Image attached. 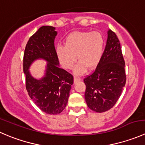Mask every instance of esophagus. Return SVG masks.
Segmentation results:
<instances>
[{"label": "esophagus", "mask_w": 145, "mask_h": 145, "mask_svg": "<svg viewBox=\"0 0 145 145\" xmlns=\"http://www.w3.org/2000/svg\"><path fill=\"white\" fill-rule=\"evenodd\" d=\"M81 80V78L78 76H74V83L77 82V81H80Z\"/></svg>", "instance_id": "obj_1"}]
</instances>
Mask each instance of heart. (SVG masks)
Returning <instances> with one entry per match:
<instances>
[{
  "label": "heart",
  "mask_w": 145,
  "mask_h": 145,
  "mask_svg": "<svg viewBox=\"0 0 145 145\" xmlns=\"http://www.w3.org/2000/svg\"><path fill=\"white\" fill-rule=\"evenodd\" d=\"M65 46L56 47V54L64 68L70 69L76 60L78 62L74 68V72L81 74L87 68L93 69L102 58L104 40L100 32H74L70 33L64 40Z\"/></svg>",
  "instance_id": "heart-1"
}]
</instances>
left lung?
Returning <instances> with one entry per match:
<instances>
[{"label":"left lung","instance_id":"8db88e82","mask_svg":"<svg viewBox=\"0 0 145 145\" xmlns=\"http://www.w3.org/2000/svg\"><path fill=\"white\" fill-rule=\"evenodd\" d=\"M85 100L91 110L103 113L113 108L126 83L125 61L120 41L109 29L102 58L94 72L84 79Z\"/></svg>","mask_w":145,"mask_h":145}]
</instances>
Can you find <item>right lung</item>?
<instances>
[{"label":"right lung","instance_id":"obj_1","mask_svg":"<svg viewBox=\"0 0 145 145\" xmlns=\"http://www.w3.org/2000/svg\"><path fill=\"white\" fill-rule=\"evenodd\" d=\"M57 35L54 27H41L28 40L23 57L27 91L40 110L50 115L63 111L74 84L73 76L59 67L54 47ZM38 59L44 60L47 64L45 75L36 79L31 74L29 67Z\"/></svg>","mask_w":145,"mask_h":145}]
</instances>
